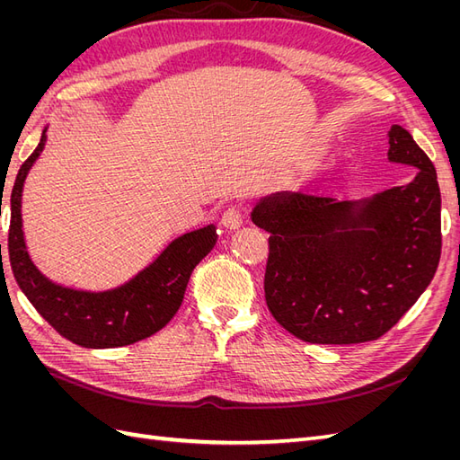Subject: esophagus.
<instances>
[{
    "label": "esophagus",
    "instance_id": "34e87169",
    "mask_svg": "<svg viewBox=\"0 0 460 460\" xmlns=\"http://www.w3.org/2000/svg\"><path fill=\"white\" fill-rule=\"evenodd\" d=\"M242 222H243V218H242L240 211H238V208H234V207L226 208L225 215H222V226L228 228V230H238L242 226Z\"/></svg>",
    "mask_w": 460,
    "mask_h": 460
}]
</instances>
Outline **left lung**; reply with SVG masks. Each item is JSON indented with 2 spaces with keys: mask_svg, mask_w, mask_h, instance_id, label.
<instances>
[{
  "mask_svg": "<svg viewBox=\"0 0 460 460\" xmlns=\"http://www.w3.org/2000/svg\"><path fill=\"white\" fill-rule=\"evenodd\" d=\"M387 137L389 163L416 169L409 184L357 201L320 191H276L253 207L252 220L270 234L264 299L276 323L303 341L378 340L438 270L436 169L399 124Z\"/></svg>",
  "mask_w": 460,
  "mask_h": 460,
  "instance_id": "obj_1",
  "label": "left lung"
}]
</instances>
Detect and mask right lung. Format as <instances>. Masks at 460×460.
I'll use <instances>...</instances> for the list:
<instances>
[{"mask_svg": "<svg viewBox=\"0 0 460 460\" xmlns=\"http://www.w3.org/2000/svg\"><path fill=\"white\" fill-rule=\"evenodd\" d=\"M48 127L26 159L11 191L9 261L13 276L34 309L63 338L88 349H111L146 340L171 323L184 299L191 270L211 253L218 234L208 225L182 234L128 282L103 291L76 289L49 280L26 249L22 232V188L48 142Z\"/></svg>", "mask_w": 460, "mask_h": 460, "instance_id": "1", "label": "right lung"}]
</instances>
